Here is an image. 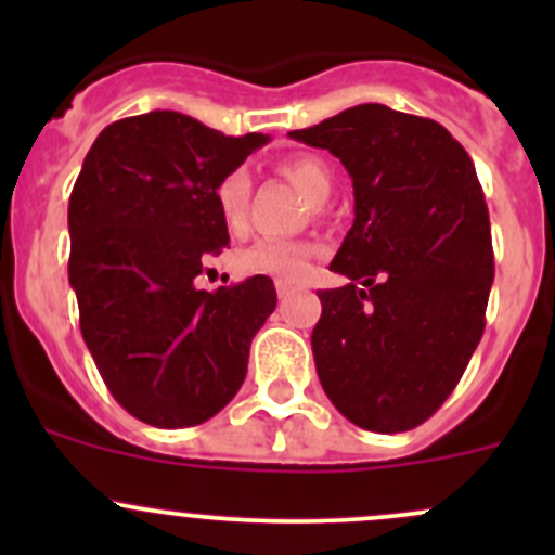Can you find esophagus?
Returning <instances> with one entry per match:
<instances>
[{
  "instance_id": "34e87169",
  "label": "esophagus",
  "mask_w": 555,
  "mask_h": 555,
  "mask_svg": "<svg viewBox=\"0 0 555 555\" xmlns=\"http://www.w3.org/2000/svg\"><path fill=\"white\" fill-rule=\"evenodd\" d=\"M276 293H279V298H287V295L295 293V284L284 282V279H276Z\"/></svg>"
}]
</instances>
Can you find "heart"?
<instances>
[{
    "instance_id": "1",
    "label": "heart",
    "mask_w": 555,
    "mask_h": 555,
    "mask_svg": "<svg viewBox=\"0 0 555 555\" xmlns=\"http://www.w3.org/2000/svg\"><path fill=\"white\" fill-rule=\"evenodd\" d=\"M279 173L293 182L300 193L313 204V211L322 209L324 201L333 193V169L324 158L313 153H298L279 164ZM251 179L244 169L228 173L217 188V206L228 228H242L249 209ZM317 246L309 242H287V238H262L238 255V268L244 273H262V276L284 279V282H300L309 273L311 257Z\"/></svg>"
}]
</instances>
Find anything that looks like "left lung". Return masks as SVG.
<instances>
[{
    "mask_svg": "<svg viewBox=\"0 0 555 555\" xmlns=\"http://www.w3.org/2000/svg\"><path fill=\"white\" fill-rule=\"evenodd\" d=\"M354 184V225L319 289L311 333L324 395L351 424L408 433L462 378L494 282L489 209L467 150L429 117L360 104L289 131Z\"/></svg>",
    "mask_w": 555,
    "mask_h": 555,
    "instance_id": "left-lung-1",
    "label": "left lung"
}]
</instances>
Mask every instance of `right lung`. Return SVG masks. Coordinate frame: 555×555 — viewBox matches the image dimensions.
<instances>
[{"label":"right lung","instance_id":"right-lung-1","mask_svg":"<svg viewBox=\"0 0 555 555\" xmlns=\"http://www.w3.org/2000/svg\"><path fill=\"white\" fill-rule=\"evenodd\" d=\"M266 142L155 109L106 126L82 160L69 284L106 389L139 422L195 427L242 389L276 289L251 276L209 293L195 279L231 242L217 188Z\"/></svg>","mask_w":555,"mask_h":555}]
</instances>
